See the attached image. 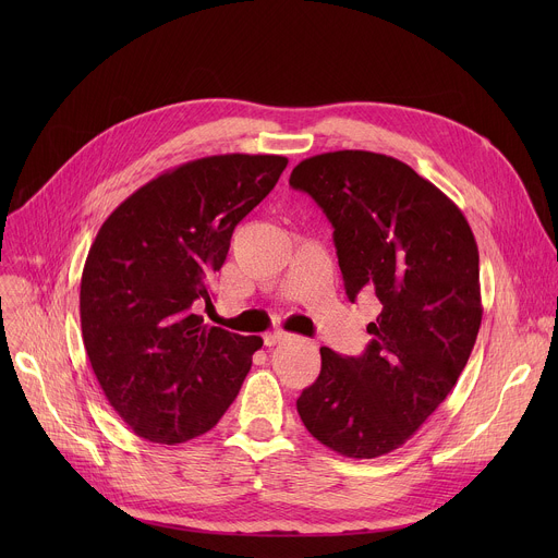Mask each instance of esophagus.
<instances>
[{
	"mask_svg": "<svg viewBox=\"0 0 558 558\" xmlns=\"http://www.w3.org/2000/svg\"><path fill=\"white\" fill-rule=\"evenodd\" d=\"M289 338H291V333L274 331V333H267V336H265V344H267V347H276V344H280V342H284V340H289Z\"/></svg>",
	"mask_w": 558,
	"mask_h": 558,
	"instance_id": "34e87169",
	"label": "esophagus"
}]
</instances>
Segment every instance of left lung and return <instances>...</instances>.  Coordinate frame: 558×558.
<instances>
[{
    "mask_svg": "<svg viewBox=\"0 0 558 558\" xmlns=\"http://www.w3.org/2000/svg\"><path fill=\"white\" fill-rule=\"evenodd\" d=\"M289 185L333 225L349 300L368 293L381 306L360 357L320 349V375L295 402L300 420L344 457L388 454L446 400L472 353L484 313L480 250L461 209L392 156L317 154Z\"/></svg>",
    "mask_w": 558,
    "mask_h": 558,
    "instance_id": "left-lung-1",
    "label": "left lung"
}]
</instances>
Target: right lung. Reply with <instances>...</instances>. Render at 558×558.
<instances>
[{
  "label": "right lung",
  "mask_w": 558,
  "mask_h": 558,
  "mask_svg": "<svg viewBox=\"0 0 558 558\" xmlns=\"http://www.w3.org/2000/svg\"><path fill=\"white\" fill-rule=\"evenodd\" d=\"M287 158L220 154L145 183L101 225L78 311L93 371L117 415L143 439L183 444L235 400L258 336L203 325L209 278L235 225L278 183Z\"/></svg>",
  "instance_id": "1"
}]
</instances>
